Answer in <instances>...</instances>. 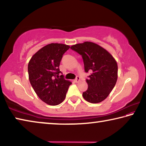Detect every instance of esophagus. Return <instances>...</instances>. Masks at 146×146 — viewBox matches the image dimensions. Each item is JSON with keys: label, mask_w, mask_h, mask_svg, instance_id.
Here are the masks:
<instances>
[{"label": "esophagus", "mask_w": 146, "mask_h": 146, "mask_svg": "<svg viewBox=\"0 0 146 146\" xmlns=\"http://www.w3.org/2000/svg\"><path fill=\"white\" fill-rule=\"evenodd\" d=\"M80 76H76V78L75 79V80H74V81H75V82H79V81H80Z\"/></svg>", "instance_id": "esophagus-1"}]
</instances>
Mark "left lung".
Returning a JSON list of instances; mask_svg holds the SVG:
<instances>
[{
  "mask_svg": "<svg viewBox=\"0 0 146 146\" xmlns=\"http://www.w3.org/2000/svg\"><path fill=\"white\" fill-rule=\"evenodd\" d=\"M71 49L82 56L85 72H91L86 79L88 88L82 93L84 98L93 104L102 102L117 82V62L105 49L91 42L75 44Z\"/></svg>",
  "mask_w": 146,
  "mask_h": 146,
  "instance_id": "left-lung-1",
  "label": "left lung"
}]
</instances>
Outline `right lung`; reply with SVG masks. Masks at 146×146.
<instances>
[{
    "label": "right lung",
    "mask_w": 146,
    "mask_h": 146,
    "mask_svg": "<svg viewBox=\"0 0 146 146\" xmlns=\"http://www.w3.org/2000/svg\"><path fill=\"white\" fill-rule=\"evenodd\" d=\"M70 47L51 43L43 47L32 56L28 64L29 80L38 97L51 106L58 105L65 99L69 86L59 69L63 55Z\"/></svg>",
    "instance_id": "add662e5"
}]
</instances>
